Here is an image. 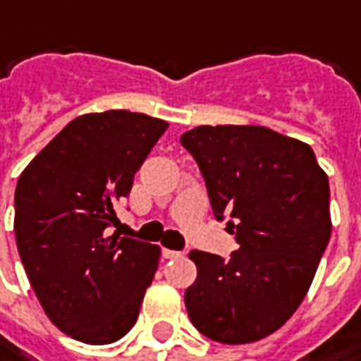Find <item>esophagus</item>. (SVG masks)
Segmentation results:
<instances>
[{
	"label": "esophagus",
	"mask_w": 361,
	"mask_h": 361,
	"mask_svg": "<svg viewBox=\"0 0 361 361\" xmlns=\"http://www.w3.org/2000/svg\"><path fill=\"white\" fill-rule=\"evenodd\" d=\"M183 257L181 250H169V248H164V259H180Z\"/></svg>",
	"instance_id": "esophagus-1"
}]
</instances>
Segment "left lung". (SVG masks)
<instances>
[{"label": "left lung", "mask_w": 361, "mask_h": 361, "mask_svg": "<svg viewBox=\"0 0 361 361\" xmlns=\"http://www.w3.org/2000/svg\"><path fill=\"white\" fill-rule=\"evenodd\" d=\"M212 210L238 250H192L197 279L185 309L200 334L250 343L285 325L305 299L331 236L329 180L313 149L259 125H202L181 135Z\"/></svg>", "instance_id": "8db88e82"}]
</instances>
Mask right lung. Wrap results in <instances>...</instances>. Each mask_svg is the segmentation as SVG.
<instances>
[{
	"label": "right lung",
	"mask_w": 361,
	"mask_h": 361,
	"mask_svg": "<svg viewBox=\"0 0 361 361\" xmlns=\"http://www.w3.org/2000/svg\"><path fill=\"white\" fill-rule=\"evenodd\" d=\"M169 125L131 111L71 121L16 185V243L39 305L56 327L90 345L133 327L157 271V244L111 234L115 204Z\"/></svg>",
	"instance_id": "1"
}]
</instances>
